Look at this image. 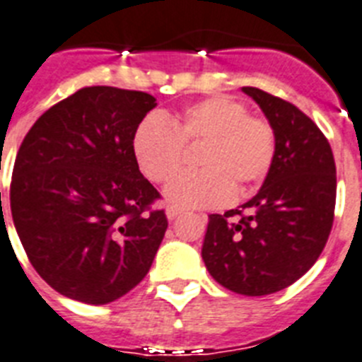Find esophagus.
Here are the masks:
<instances>
[{"label":"esophagus","mask_w":362,"mask_h":362,"mask_svg":"<svg viewBox=\"0 0 362 362\" xmlns=\"http://www.w3.org/2000/svg\"><path fill=\"white\" fill-rule=\"evenodd\" d=\"M182 214H184V210H182V208H178V206H169L167 208V217H169V219H176V217H180Z\"/></svg>","instance_id":"obj_1"}]
</instances>
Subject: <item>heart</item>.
<instances>
[{"mask_svg": "<svg viewBox=\"0 0 362 362\" xmlns=\"http://www.w3.org/2000/svg\"><path fill=\"white\" fill-rule=\"evenodd\" d=\"M201 142L202 171L182 173L165 187L167 201L175 206H217L232 191L247 193L269 173L277 145L269 120L249 115L238 100L211 96L178 117H146L135 130L132 148L141 173L161 184L180 170L185 145Z\"/></svg>", "mask_w": 362, "mask_h": 362, "instance_id": "b5f03b06", "label": "heart"}]
</instances>
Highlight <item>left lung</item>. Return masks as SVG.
Returning <instances> with one entry per match:
<instances>
[{
    "label": "left lung",
    "mask_w": 362,
    "mask_h": 362,
    "mask_svg": "<svg viewBox=\"0 0 362 362\" xmlns=\"http://www.w3.org/2000/svg\"><path fill=\"white\" fill-rule=\"evenodd\" d=\"M275 130V158L264 186L242 206L211 214L202 260L221 286L267 296L303 277L324 251L337 201V167L327 137L286 100L243 87Z\"/></svg>",
    "instance_id": "8db88e82"
}]
</instances>
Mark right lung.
<instances>
[{
  "instance_id": "obj_1",
  "label": "right lung",
  "mask_w": 362,
  "mask_h": 362,
  "mask_svg": "<svg viewBox=\"0 0 362 362\" xmlns=\"http://www.w3.org/2000/svg\"><path fill=\"white\" fill-rule=\"evenodd\" d=\"M154 107L143 90L83 87L23 137L11 180L14 227L38 275L66 298L111 303L151 269L169 221L152 208L161 195L141 175L132 139Z\"/></svg>"
}]
</instances>
